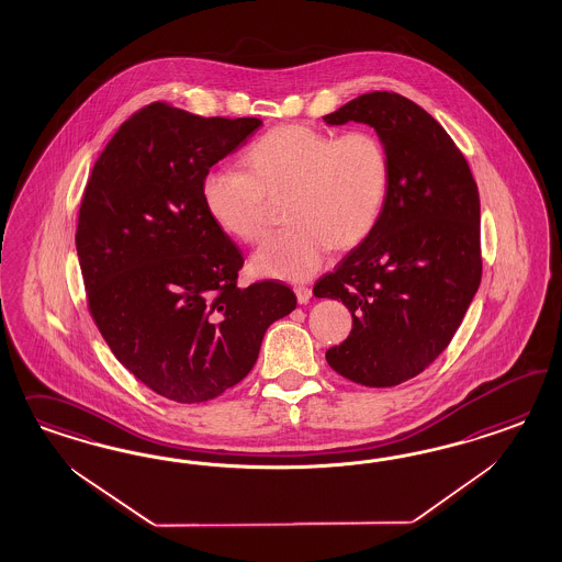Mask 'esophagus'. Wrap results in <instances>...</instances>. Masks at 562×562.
<instances>
[{
    "label": "esophagus",
    "mask_w": 562,
    "mask_h": 562,
    "mask_svg": "<svg viewBox=\"0 0 562 562\" xmlns=\"http://www.w3.org/2000/svg\"><path fill=\"white\" fill-rule=\"evenodd\" d=\"M294 294H296L299 305H306V303H308V299H311V289H308V286H296V289H294Z\"/></svg>",
    "instance_id": "esophagus-1"
}]
</instances>
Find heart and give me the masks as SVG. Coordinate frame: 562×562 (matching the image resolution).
<instances>
[{"label": "heart", "instance_id": "1", "mask_svg": "<svg viewBox=\"0 0 562 562\" xmlns=\"http://www.w3.org/2000/svg\"><path fill=\"white\" fill-rule=\"evenodd\" d=\"M243 162L247 172L205 175V212L226 235L259 243L270 231L267 198H286L290 226L257 251L251 268L290 282L317 272L329 247L350 249L369 237L392 179L385 144L367 130L334 137L306 125H280L257 137Z\"/></svg>", "mask_w": 562, "mask_h": 562}]
</instances>
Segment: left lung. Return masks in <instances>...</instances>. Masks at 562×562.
I'll return each mask as SVG.
<instances>
[{
	"label": "left lung",
	"instance_id": "8db88e82",
	"mask_svg": "<svg viewBox=\"0 0 562 562\" xmlns=\"http://www.w3.org/2000/svg\"><path fill=\"white\" fill-rule=\"evenodd\" d=\"M324 121L373 127L392 162L373 231L313 289L352 313L350 336L325 358L355 383L393 387L441 355L474 301L482 278L476 181L441 125L395 92L362 94Z\"/></svg>",
	"mask_w": 562,
	"mask_h": 562
}]
</instances>
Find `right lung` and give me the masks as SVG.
<instances>
[{
	"mask_svg": "<svg viewBox=\"0 0 562 562\" xmlns=\"http://www.w3.org/2000/svg\"><path fill=\"white\" fill-rule=\"evenodd\" d=\"M259 127L154 102L111 137L86 186L76 249L90 313L121 364L172 402L237 385L266 329L296 308L282 282L238 289L243 254L202 202L205 175Z\"/></svg>",
	"mask_w": 562,
	"mask_h": 562,
	"instance_id": "1",
	"label": "right lung"
}]
</instances>
